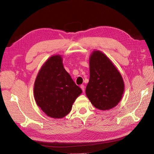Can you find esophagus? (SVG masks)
Wrapping results in <instances>:
<instances>
[{
  "label": "esophagus",
  "instance_id": "esophagus-1",
  "mask_svg": "<svg viewBox=\"0 0 154 154\" xmlns=\"http://www.w3.org/2000/svg\"><path fill=\"white\" fill-rule=\"evenodd\" d=\"M80 88H82V90L83 91V92L85 91V86H84V85H80Z\"/></svg>",
  "mask_w": 154,
  "mask_h": 154
}]
</instances>
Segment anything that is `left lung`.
<instances>
[{
	"label": "left lung",
	"instance_id": "8db88e82",
	"mask_svg": "<svg viewBox=\"0 0 154 154\" xmlns=\"http://www.w3.org/2000/svg\"><path fill=\"white\" fill-rule=\"evenodd\" d=\"M90 78L85 93L91 103L101 110H110L122 100L125 84L122 74L106 56L94 50L89 57Z\"/></svg>",
	"mask_w": 154,
	"mask_h": 154
}]
</instances>
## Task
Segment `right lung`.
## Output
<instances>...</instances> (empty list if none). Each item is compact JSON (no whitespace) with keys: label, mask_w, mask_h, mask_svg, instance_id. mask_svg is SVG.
Instances as JSON below:
<instances>
[{"label":"right lung","mask_w":154,"mask_h":154,"mask_svg":"<svg viewBox=\"0 0 154 154\" xmlns=\"http://www.w3.org/2000/svg\"><path fill=\"white\" fill-rule=\"evenodd\" d=\"M61 55L46 60L37 74L34 84L36 105L49 117L62 118L71 110L82 91L63 67Z\"/></svg>","instance_id":"1"}]
</instances>
